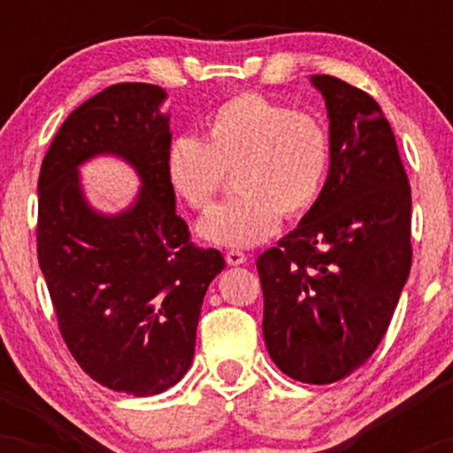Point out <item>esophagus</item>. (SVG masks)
<instances>
[{
  "instance_id": "esophagus-1",
  "label": "esophagus",
  "mask_w": 453,
  "mask_h": 453,
  "mask_svg": "<svg viewBox=\"0 0 453 453\" xmlns=\"http://www.w3.org/2000/svg\"><path fill=\"white\" fill-rule=\"evenodd\" d=\"M226 262L230 264V266H241V264H247V253L232 249V251L226 253Z\"/></svg>"
}]
</instances>
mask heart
<instances>
[{
    "instance_id": "heart-1",
    "label": "heart",
    "mask_w": 453,
    "mask_h": 453,
    "mask_svg": "<svg viewBox=\"0 0 453 453\" xmlns=\"http://www.w3.org/2000/svg\"><path fill=\"white\" fill-rule=\"evenodd\" d=\"M330 168V134L311 112L238 93L206 123V138L179 136L165 153L170 185L194 211H209L234 173L241 191L202 221V236L256 247L315 206Z\"/></svg>"
}]
</instances>
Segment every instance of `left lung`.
I'll return each instance as SVG.
<instances>
[{"label":"left lung","mask_w":453,"mask_h":453,"mask_svg":"<svg viewBox=\"0 0 453 453\" xmlns=\"http://www.w3.org/2000/svg\"><path fill=\"white\" fill-rule=\"evenodd\" d=\"M330 119V173L319 200L257 257L264 341L303 383H334L386 336L411 270V187L379 104L317 74Z\"/></svg>","instance_id":"left-lung-1"}]
</instances>
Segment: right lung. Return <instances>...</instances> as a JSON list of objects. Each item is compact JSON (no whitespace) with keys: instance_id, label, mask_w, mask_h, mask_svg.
<instances>
[{"instance_id":"1","label":"right lung","mask_w":453,"mask_h":453,"mask_svg":"<svg viewBox=\"0 0 453 453\" xmlns=\"http://www.w3.org/2000/svg\"><path fill=\"white\" fill-rule=\"evenodd\" d=\"M161 87L119 82L76 108L55 134L38 179V262L78 366L114 392L153 396L189 371L202 300L226 262L191 242L165 174L170 134ZM112 152L137 168V202L100 216L77 165Z\"/></svg>"}]
</instances>
